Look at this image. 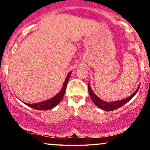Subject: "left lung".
Returning a JSON list of instances; mask_svg holds the SVG:
<instances>
[{"instance_id": "1", "label": "left lung", "mask_w": 150, "mask_h": 150, "mask_svg": "<svg viewBox=\"0 0 150 150\" xmlns=\"http://www.w3.org/2000/svg\"><path fill=\"white\" fill-rule=\"evenodd\" d=\"M139 87H140V86L137 87V90H136L131 96H130L129 97L126 98V99H122V100H119V101H113V102H106V101L101 100V99H99V97H97V96L94 94V93L92 92V89H91L90 85H89V84L88 83V91H89V95H90V97H91V99H92L93 103H94L96 106H97L98 107L100 108L101 109L104 110V111H113V110L116 109V108H118L121 107V106H123V105L126 104V103H128V101H130V99H131L135 95L136 93L138 92Z\"/></svg>"}]
</instances>
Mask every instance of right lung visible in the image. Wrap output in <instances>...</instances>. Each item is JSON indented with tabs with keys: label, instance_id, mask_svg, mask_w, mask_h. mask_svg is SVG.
Segmentation results:
<instances>
[{
	"label": "right lung",
	"instance_id": "add662e5",
	"mask_svg": "<svg viewBox=\"0 0 150 150\" xmlns=\"http://www.w3.org/2000/svg\"><path fill=\"white\" fill-rule=\"evenodd\" d=\"M70 75H71V72H70V73H68V75H67L66 79H65L61 90L60 91L56 96H54V97L51 98V99H49V100L42 101V102L36 103V104H27V103H25V104L29 106L31 108H34V109L44 110V111L54 108L55 106H57V105L61 102L63 96H64L65 89H66L67 85H68V82L70 77Z\"/></svg>",
	"mask_w": 150,
	"mask_h": 150
}]
</instances>
